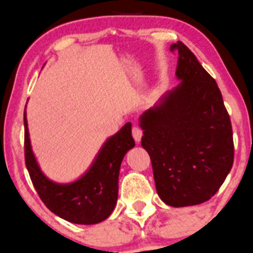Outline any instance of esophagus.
<instances>
[{
	"instance_id": "1",
	"label": "esophagus",
	"mask_w": 253,
	"mask_h": 253,
	"mask_svg": "<svg viewBox=\"0 0 253 253\" xmlns=\"http://www.w3.org/2000/svg\"><path fill=\"white\" fill-rule=\"evenodd\" d=\"M132 135H133L135 142L139 143L140 139H142V135H143L142 128H140L139 126H137V125H135V126H133V128H132Z\"/></svg>"
}]
</instances>
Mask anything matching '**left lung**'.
I'll use <instances>...</instances> for the list:
<instances>
[{
    "instance_id": "8db88e82",
    "label": "left lung",
    "mask_w": 253,
    "mask_h": 253,
    "mask_svg": "<svg viewBox=\"0 0 253 253\" xmlns=\"http://www.w3.org/2000/svg\"><path fill=\"white\" fill-rule=\"evenodd\" d=\"M171 50L179 55L180 82L140 115L139 125L159 196L184 207L210 200L225 180L234 161L233 129L214 79L183 42Z\"/></svg>"
}]
</instances>
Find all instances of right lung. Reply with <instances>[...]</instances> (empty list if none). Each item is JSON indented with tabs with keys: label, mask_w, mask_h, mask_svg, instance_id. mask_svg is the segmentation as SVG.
Returning a JSON list of instances; mask_svg holds the SVG:
<instances>
[{
	"label": "right lung",
	"mask_w": 253,
	"mask_h": 253,
	"mask_svg": "<svg viewBox=\"0 0 253 253\" xmlns=\"http://www.w3.org/2000/svg\"><path fill=\"white\" fill-rule=\"evenodd\" d=\"M24 126L26 169L47 209L75 224H97L110 216L118 201L122 159L135 145L131 122H127L118 133L106 139L86 173L75 182L66 184L48 179L40 169L31 149L25 111Z\"/></svg>",
	"instance_id": "obj_1"
}]
</instances>
